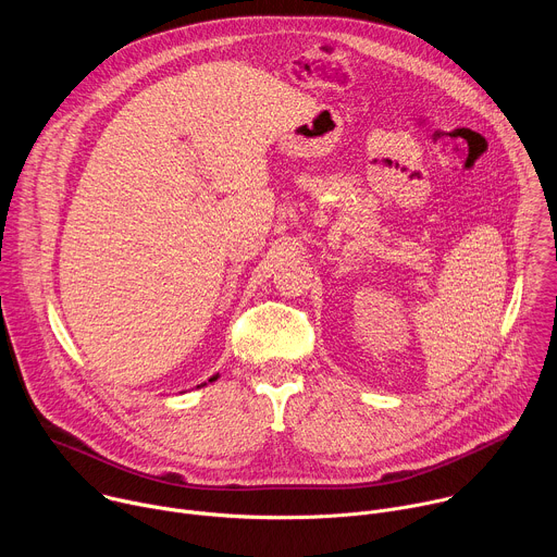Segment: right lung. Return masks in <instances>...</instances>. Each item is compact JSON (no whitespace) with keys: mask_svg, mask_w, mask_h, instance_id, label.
<instances>
[{"mask_svg":"<svg viewBox=\"0 0 557 557\" xmlns=\"http://www.w3.org/2000/svg\"><path fill=\"white\" fill-rule=\"evenodd\" d=\"M215 379H218V374H215V376H211L209 381H215ZM202 385H207V383H202ZM198 387H200V385H198Z\"/></svg>","mask_w":557,"mask_h":557,"instance_id":"right-lung-1","label":"right lung"}]
</instances>
